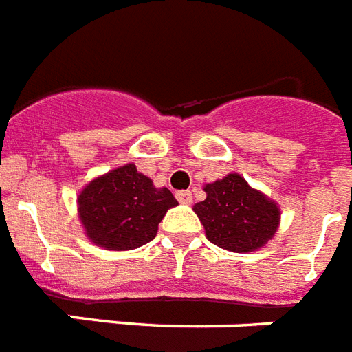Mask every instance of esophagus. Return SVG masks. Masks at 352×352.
I'll return each instance as SVG.
<instances>
[{"instance_id":"34e87169","label":"esophagus","mask_w":352,"mask_h":352,"mask_svg":"<svg viewBox=\"0 0 352 352\" xmlns=\"http://www.w3.org/2000/svg\"><path fill=\"white\" fill-rule=\"evenodd\" d=\"M176 198H178L179 204H184V205L192 204V192H190V190H179V192L176 194Z\"/></svg>"}]
</instances>
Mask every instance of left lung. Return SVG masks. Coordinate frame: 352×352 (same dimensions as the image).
Listing matches in <instances>:
<instances>
[{"label":"left lung","instance_id":"left-lung-1","mask_svg":"<svg viewBox=\"0 0 352 352\" xmlns=\"http://www.w3.org/2000/svg\"><path fill=\"white\" fill-rule=\"evenodd\" d=\"M207 198L192 207L210 243L230 252H254L274 238L282 210L238 173L204 187Z\"/></svg>","mask_w":352,"mask_h":352}]
</instances>
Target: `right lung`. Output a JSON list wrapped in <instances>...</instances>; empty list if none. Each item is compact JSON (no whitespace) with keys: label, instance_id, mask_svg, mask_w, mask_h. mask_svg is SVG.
Listing matches in <instances>:
<instances>
[{"label":"right lung","instance_id":"right-lung-1","mask_svg":"<svg viewBox=\"0 0 352 352\" xmlns=\"http://www.w3.org/2000/svg\"><path fill=\"white\" fill-rule=\"evenodd\" d=\"M76 204L81 227L94 245L132 251L156 238L160 221L178 201L167 187L158 189L134 163H127L91 179Z\"/></svg>","mask_w":352,"mask_h":352}]
</instances>
